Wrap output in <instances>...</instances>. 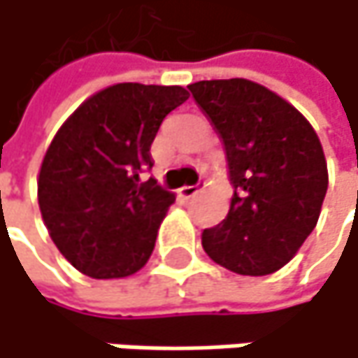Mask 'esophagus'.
I'll return each mask as SVG.
<instances>
[{"instance_id":"1","label":"esophagus","mask_w":358,"mask_h":358,"mask_svg":"<svg viewBox=\"0 0 358 358\" xmlns=\"http://www.w3.org/2000/svg\"><path fill=\"white\" fill-rule=\"evenodd\" d=\"M199 191H201V187H199V185H191V187H182L178 193H180V197H182V199H191V197H195Z\"/></svg>"}]
</instances>
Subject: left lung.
Listing matches in <instances>:
<instances>
[{
  "label": "left lung",
  "instance_id": "8db88e82",
  "mask_svg": "<svg viewBox=\"0 0 358 358\" xmlns=\"http://www.w3.org/2000/svg\"><path fill=\"white\" fill-rule=\"evenodd\" d=\"M189 90L222 136L235 187L227 220L203 231V250L237 275H271L317 227L327 193L319 136L289 102L250 79Z\"/></svg>",
  "mask_w": 358,
  "mask_h": 358
}]
</instances>
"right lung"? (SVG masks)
<instances>
[{"instance_id":"obj_1","label":"right lung","mask_w":358,"mask_h":358,"mask_svg":"<svg viewBox=\"0 0 358 358\" xmlns=\"http://www.w3.org/2000/svg\"><path fill=\"white\" fill-rule=\"evenodd\" d=\"M189 98L180 85L117 83L87 98L54 136L37 180L43 222L83 275L138 273L173 193L161 189L150 144L161 121Z\"/></svg>"}]
</instances>
